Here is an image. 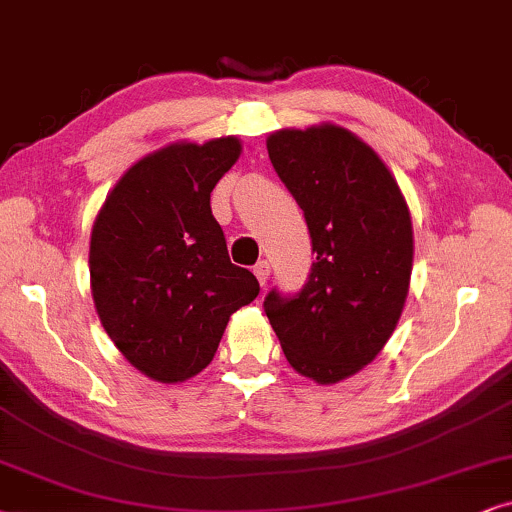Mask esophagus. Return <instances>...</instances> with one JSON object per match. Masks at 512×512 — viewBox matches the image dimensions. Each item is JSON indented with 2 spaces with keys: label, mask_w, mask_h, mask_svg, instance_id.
<instances>
[{
  "label": "esophagus",
  "mask_w": 512,
  "mask_h": 512,
  "mask_svg": "<svg viewBox=\"0 0 512 512\" xmlns=\"http://www.w3.org/2000/svg\"><path fill=\"white\" fill-rule=\"evenodd\" d=\"M269 274H271V267H269L267 260H260V262L255 264V276H257V281H260L262 285L269 281Z\"/></svg>",
  "instance_id": "obj_1"
}]
</instances>
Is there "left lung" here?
I'll return each instance as SVG.
<instances>
[{
  "label": "left lung",
  "instance_id": "left-lung-1",
  "mask_svg": "<svg viewBox=\"0 0 512 512\" xmlns=\"http://www.w3.org/2000/svg\"><path fill=\"white\" fill-rule=\"evenodd\" d=\"M267 149L304 210L316 260L295 295L269 290L264 313L299 374L337 384L398 325L412 276L410 210L384 161L344 128H288Z\"/></svg>",
  "mask_w": 512,
  "mask_h": 512
}]
</instances>
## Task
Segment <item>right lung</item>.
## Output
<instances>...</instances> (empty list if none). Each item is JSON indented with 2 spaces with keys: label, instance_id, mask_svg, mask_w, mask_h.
I'll list each match as a JSON object with an SVG mask.
<instances>
[{
  "label": "right lung",
  "instance_id": "1",
  "mask_svg": "<svg viewBox=\"0 0 512 512\" xmlns=\"http://www.w3.org/2000/svg\"><path fill=\"white\" fill-rule=\"evenodd\" d=\"M241 154L236 138L177 142L135 163L91 234V290L105 332L142 374L175 384L213 360L229 316L260 295L229 260L210 192Z\"/></svg>",
  "mask_w": 512,
  "mask_h": 512
}]
</instances>
